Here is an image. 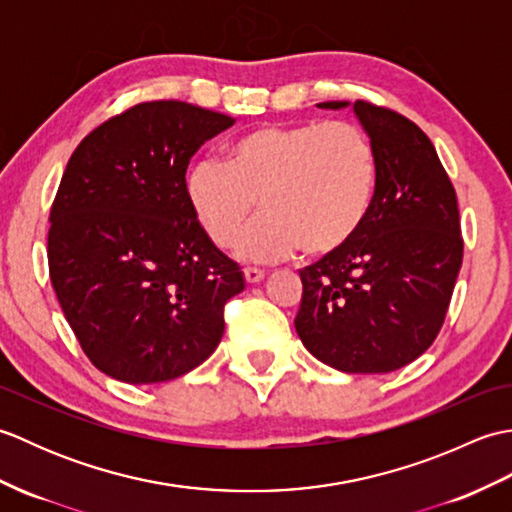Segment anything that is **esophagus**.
Segmentation results:
<instances>
[{
    "mask_svg": "<svg viewBox=\"0 0 512 512\" xmlns=\"http://www.w3.org/2000/svg\"><path fill=\"white\" fill-rule=\"evenodd\" d=\"M244 277H246V284L255 286V284H259V281L264 279V270H259V268H246V270H244Z\"/></svg>",
    "mask_w": 512,
    "mask_h": 512,
    "instance_id": "esophagus-1",
    "label": "esophagus"
}]
</instances>
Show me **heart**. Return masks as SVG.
<instances>
[{
	"instance_id": "obj_1",
	"label": "heart",
	"mask_w": 512,
	"mask_h": 512,
	"mask_svg": "<svg viewBox=\"0 0 512 512\" xmlns=\"http://www.w3.org/2000/svg\"><path fill=\"white\" fill-rule=\"evenodd\" d=\"M376 182V151L361 127L262 125L233 140L226 162L195 160L184 193L217 246L233 242L262 200L266 215L239 235L235 253L266 264L301 248L339 253L365 224Z\"/></svg>"
}]
</instances>
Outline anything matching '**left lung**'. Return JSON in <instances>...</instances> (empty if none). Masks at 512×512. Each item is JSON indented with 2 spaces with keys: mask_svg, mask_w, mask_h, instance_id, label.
<instances>
[{
  "mask_svg": "<svg viewBox=\"0 0 512 512\" xmlns=\"http://www.w3.org/2000/svg\"><path fill=\"white\" fill-rule=\"evenodd\" d=\"M378 182L361 231L343 250L299 270L295 328L306 350L345 374H387L429 350L462 266L455 189L427 134L409 118L356 101Z\"/></svg>",
  "mask_w": 512,
  "mask_h": 512,
  "instance_id": "1",
  "label": "left lung"
}]
</instances>
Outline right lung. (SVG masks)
Listing matches in <instances>:
<instances>
[{"label":"right lung","mask_w":512,"mask_h":512,"mask_svg":"<svg viewBox=\"0 0 512 512\" xmlns=\"http://www.w3.org/2000/svg\"><path fill=\"white\" fill-rule=\"evenodd\" d=\"M235 118L140 103L81 140L50 211L48 264L65 321L103 374L167 383L209 358L244 273L184 193L189 160Z\"/></svg>","instance_id":"1"}]
</instances>
